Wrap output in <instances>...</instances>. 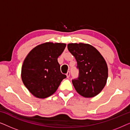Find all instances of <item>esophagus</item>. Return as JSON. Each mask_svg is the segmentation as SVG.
<instances>
[{
    "label": "esophagus",
    "instance_id": "esophagus-1",
    "mask_svg": "<svg viewBox=\"0 0 130 130\" xmlns=\"http://www.w3.org/2000/svg\"><path fill=\"white\" fill-rule=\"evenodd\" d=\"M70 72H68L67 73V74H66L67 77V78H69V77H70Z\"/></svg>",
    "mask_w": 130,
    "mask_h": 130
}]
</instances>
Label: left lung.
Masks as SVG:
<instances>
[{
	"instance_id": "8db88e82",
	"label": "left lung",
	"mask_w": 130,
	"mask_h": 130,
	"mask_svg": "<svg viewBox=\"0 0 130 130\" xmlns=\"http://www.w3.org/2000/svg\"><path fill=\"white\" fill-rule=\"evenodd\" d=\"M67 48L75 57L79 74L72 83L79 95L95 96L105 86L108 76L107 64L101 53L88 44L70 43Z\"/></svg>"
}]
</instances>
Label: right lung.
Wrapping results in <instances>:
<instances>
[{"label": "right lung", "instance_id": "add662e5", "mask_svg": "<svg viewBox=\"0 0 130 130\" xmlns=\"http://www.w3.org/2000/svg\"><path fill=\"white\" fill-rule=\"evenodd\" d=\"M66 46L64 43L45 42L34 48L25 58L21 78L34 96L44 99L52 95L66 77L60 72L57 60Z\"/></svg>", "mask_w": 130, "mask_h": 130}]
</instances>
